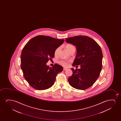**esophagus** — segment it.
I'll return each mask as SVG.
<instances>
[{"label":"esophagus","mask_w":121,"mask_h":121,"mask_svg":"<svg viewBox=\"0 0 121 121\" xmlns=\"http://www.w3.org/2000/svg\"><path fill=\"white\" fill-rule=\"evenodd\" d=\"M66 69H67V68H63V70H64V71H65V70H66Z\"/></svg>","instance_id":"obj_1"}]
</instances>
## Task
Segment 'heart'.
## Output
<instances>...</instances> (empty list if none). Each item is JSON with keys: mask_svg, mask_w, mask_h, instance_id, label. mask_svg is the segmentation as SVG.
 I'll list each match as a JSON object with an SVG mask.
<instances>
[{"mask_svg": "<svg viewBox=\"0 0 121 121\" xmlns=\"http://www.w3.org/2000/svg\"><path fill=\"white\" fill-rule=\"evenodd\" d=\"M66 50L69 51V50L71 49L72 48H74V46L71 45V44H67L66 45ZM60 50V48H56V50H55V55H56L58 54V52L59 50ZM58 63L60 64V65H61L62 66H66L68 65V61H66L65 60H61L59 61H58Z\"/></svg>", "mask_w": 121, "mask_h": 121, "instance_id": "obj_1", "label": "heart"}]
</instances>
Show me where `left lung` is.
Segmentation results:
<instances>
[{"instance_id": "1", "label": "left lung", "mask_w": 121, "mask_h": 121, "mask_svg": "<svg viewBox=\"0 0 121 121\" xmlns=\"http://www.w3.org/2000/svg\"><path fill=\"white\" fill-rule=\"evenodd\" d=\"M66 42L76 46V55L72 66L81 65L68 78L69 84L78 90H85L93 85L99 76L102 68L103 53L95 41L87 36L66 38Z\"/></svg>"}]
</instances>
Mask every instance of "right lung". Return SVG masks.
<instances>
[{
	"instance_id": "add662e5",
	"label": "right lung",
	"mask_w": 121,
	"mask_h": 121,
	"mask_svg": "<svg viewBox=\"0 0 121 121\" xmlns=\"http://www.w3.org/2000/svg\"><path fill=\"white\" fill-rule=\"evenodd\" d=\"M64 42L51 37L38 35L28 41L21 55V66L23 76L35 89H47L53 86L56 75L63 71L62 66L46 64L55 56V51Z\"/></svg>"
}]
</instances>
